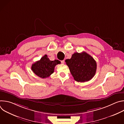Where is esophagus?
<instances>
[{"label":"esophagus","instance_id":"1","mask_svg":"<svg viewBox=\"0 0 124 124\" xmlns=\"http://www.w3.org/2000/svg\"><path fill=\"white\" fill-rule=\"evenodd\" d=\"M61 63L62 64H64V63H65V61L63 60H62V61H61Z\"/></svg>","mask_w":124,"mask_h":124}]
</instances>
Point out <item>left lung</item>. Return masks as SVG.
Returning a JSON list of instances; mask_svg holds the SVG:
<instances>
[{"label":"left lung","mask_w":124,"mask_h":124,"mask_svg":"<svg viewBox=\"0 0 124 124\" xmlns=\"http://www.w3.org/2000/svg\"><path fill=\"white\" fill-rule=\"evenodd\" d=\"M74 79L80 82L91 80L95 76L97 63L94 59L86 52H75L70 59L65 60Z\"/></svg>","instance_id":"obj_1"}]
</instances>
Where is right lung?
<instances>
[{
	"instance_id": "right-lung-1",
	"label": "right lung",
	"mask_w": 124,
	"mask_h": 124,
	"mask_svg": "<svg viewBox=\"0 0 124 124\" xmlns=\"http://www.w3.org/2000/svg\"><path fill=\"white\" fill-rule=\"evenodd\" d=\"M60 63L58 60H50L46 54L40 60L32 64L31 69L33 73L37 76L42 78H46L54 73V67Z\"/></svg>"
}]
</instances>
